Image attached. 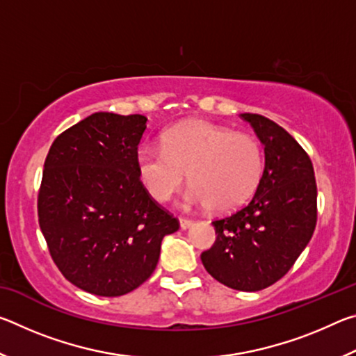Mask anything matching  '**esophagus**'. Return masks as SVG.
<instances>
[{
    "label": "esophagus",
    "instance_id": "esophagus-1",
    "mask_svg": "<svg viewBox=\"0 0 356 356\" xmlns=\"http://www.w3.org/2000/svg\"><path fill=\"white\" fill-rule=\"evenodd\" d=\"M179 222H180V229H188L193 225V221L188 218H179Z\"/></svg>",
    "mask_w": 356,
    "mask_h": 356
}]
</instances>
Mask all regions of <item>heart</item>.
I'll list each match as a JSON object with an SVG mask.
<instances>
[{"label": "heart", "instance_id": "b5f03b06", "mask_svg": "<svg viewBox=\"0 0 356 356\" xmlns=\"http://www.w3.org/2000/svg\"><path fill=\"white\" fill-rule=\"evenodd\" d=\"M138 172L149 195L170 201L188 172L184 202L231 212L250 200L264 176L265 156L257 138L220 125L190 120L166 130L161 147L138 152Z\"/></svg>", "mask_w": 356, "mask_h": 356}]
</instances>
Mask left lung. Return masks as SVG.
<instances>
[{"label":"left lung","instance_id":"obj_1","mask_svg":"<svg viewBox=\"0 0 356 356\" xmlns=\"http://www.w3.org/2000/svg\"><path fill=\"white\" fill-rule=\"evenodd\" d=\"M240 116L264 144V176L246 206L212 222L216 240L201 261L221 284L256 292L281 280L309 243L317 185L309 155L293 136L261 114Z\"/></svg>","mask_w":356,"mask_h":356}]
</instances>
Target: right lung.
Wrapping results in <instances>:
<instances>
[{
    "instance_id": "obj_1",
    "label": "right lung",
    "mask_w": 356,
    "mask_h": 356,
    "mask_svg": "<svg viewBox=\"0 0 356 356\" xmlns=\"http://www.w3.org/2000/svg\"><path fill=\"white\" fill-rule=\"evenodd\" d=\"M147 118L94 113L53 141L38 196L53 262L72 284L119 297L154 273L161 240L179 220L152 200L138 172Z\"/></svg>"
}]
</instances>
